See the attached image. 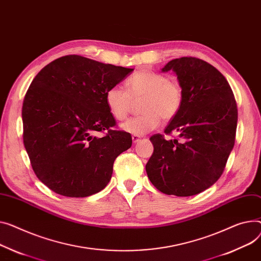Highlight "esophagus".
Here are the masks:
<instances>
[{"instance_id": "esophagus-1", "label": "esophagus", "mask_w": 261, "mask_h": 261, "mask_svg": "<svg viewBox=\"0 0 261 261\" xmlns=\"http://www.w3.org/2000/svg\"><path fill=\"white\" fill-rule=\"evenodd\" d=\"M141 138H142V137H141L140 135H135V134H134V135H132V141H133V143H134V144H136V143L140 142V141H141Z\"/></svg>"}]
</instances>
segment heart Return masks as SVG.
Listing matches in <instances>:
<instances>
[{
    "mask_svg": "<svg viewBox=\"0 0 261 261\" xmlns=\"http://www.w3.org/2000/svg\"><path fill=\"white\" fill-rule=\"evenodd\" d=\"M126 90L113 86L106 91L105 101L111 115L124 120L129 115L133 100L141 101L142 115L130 118L121 125V129L142 135L155 130L165 120L174 118L181 109L184 90L181 85L169 80L161 72L141 69L126 81Z\"/></svg>",
    "mask_w": 261,
    "mask_h": 261,
    "instance_id": "b5f03b06",
    "label": "heart"
}]
</instances>
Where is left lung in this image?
<instances>
[{
	"label": "left lung",
	"mask_w": 261,
	"mask_h": 261,
	"mask_svg": "<svg viewBox=\"0 0 261 261\" xmlns=\"http://www.w3.org/2000/svg\"><path fill=\"white\" fill-rule=\"evenodd\" d=\"M170 70L182 87L184 101L165 133L176 131L179 137L167 141L162 134L151 136L154 151L146 171L161 192L192 196L222 174L235 143L237 105L228 81L211 64L185 57L162 69Z\"/></svg>",
	"instance_id": "obj_1"
}]
</instances>
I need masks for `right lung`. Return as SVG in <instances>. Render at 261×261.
Returning <instances> with one entry per match:
<instances>
[{"instance_id": "right-lung-1", "label": "right lung", "mask_w": 261, "mask_h": 261, "mask_svg": "<svg viewBox=\"0 0 261 261\" xmlns=\"http://www.w3.org/2000/svg\"><path fill=\"white\" fill-rule=\"evenodd\" d=\"M132 71L72 55L33 79L23 101V141L34 173L54 192L87 197L110 181L113 163L132 137L112 129L105 94Z\"/></svg>"}]
</instances>
